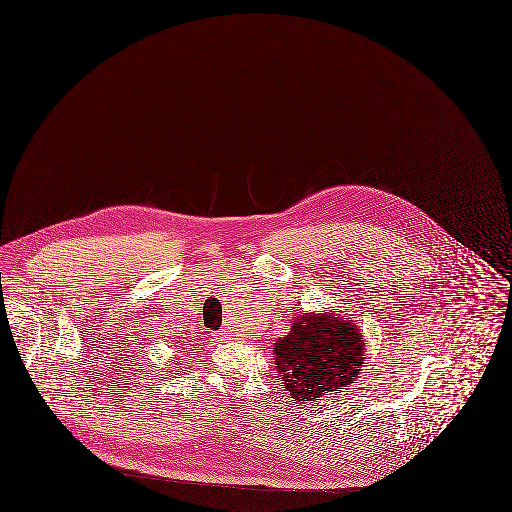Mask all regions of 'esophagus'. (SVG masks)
Wrapping results in <instances>:
<instances>
[{
	"label": "esophagus",
	"instance_id": "34e87169",
	"mask_svg": "<svg viewBox=\"0 0 512 512\" xmlns=\"http://www.w3.org/2000/svg\"><path fill=\"white\" fill-rule=\"evenodd\" d=\"M217 338H221V340H227V334H225V332H223V330H221V332H219V334H217Z\"/></svg>",
	"mask_w": 512,
	"mask_h": 512
}]
</instances>
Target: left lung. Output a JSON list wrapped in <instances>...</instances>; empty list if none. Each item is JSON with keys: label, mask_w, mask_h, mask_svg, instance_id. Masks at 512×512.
<instances>
[{"label": "left lung", "mask_w": 512, "mask_h": 512, "mask_svg": "<svg viewBox=\"0 0 512 512\" xmlns=\"http://www.w3.org/2000/svg\"><path fill=\"white\" fill-rule=\"evenodd\" d=\"M364 340L354 320L332 312H303L275 342V368L293 402L312 404L354 384L364 364Z\"/></svg>", "instance_id": "obj_1"}]
</instances>
